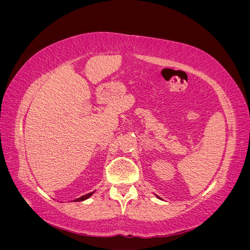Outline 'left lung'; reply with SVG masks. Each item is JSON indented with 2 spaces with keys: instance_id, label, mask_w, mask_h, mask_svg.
<instances>
[{
  "instance_id": "obj_1",
  "label": "left lung",
  "mask_w": 250,
  "mask_h": 250,
  "mask_svg": "<svg viewBox=\"0 0 250 250\" xmlns=\"http://www.w3.org/2000/svg\"><path fill=\"white\" fill-rule=\"evenodd\" d=\"M155 196H156V195H155ZM156 197H157V198H158V199H161V198H160V197H158V196H156Z\"/></svg>"
}]
</instances>
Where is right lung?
<instances>
[{
	"mask_svg": "<svg viewBox=\"0 0 250 250\" xmlns=\"http://www.w3.org/2000/svg\"><path fill=\"white\" fill-rule=\"evenodd\" d=\"M95 193V191L94 192H90V193H88V194H86V195H83V196H81V197H79V198H77V199H75L74 201H83V200H86V199H88L90 196H92L93 194Z\"/></svg>",
	"mask_w": 250,
	"mask_h": 250,
	"instance_id": "add662e5",
	"label": "right lung"
}]
</instances>
